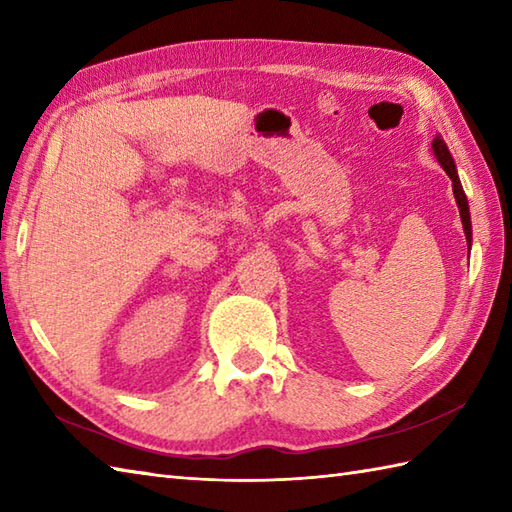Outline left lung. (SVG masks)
<instances>
[{"label":"left lung","mask_w":512,"mask_h":512,"mask_svg":"<svg viewBox=\"0 0 512 512\" xmlns=\"http://www.w3.org/2000/svg\"><path fill=\"white\" fill-rule=\"evenodd\" d=\"M431 149H433V154H436V158H438V162L442 165V169L447 171V176H449L451 182H453V195H455V202H458V209H460L464 235H466V244H469V248H471V235H473V231H471L469 202H466V195H464V189H462V184H460L458 171H455V162H453V158H451V154H449V147H447V143H444V140H442V136H436V138H433V143H431Z\"/></svg>","instance_id":"obj_1"}]
</instances>
